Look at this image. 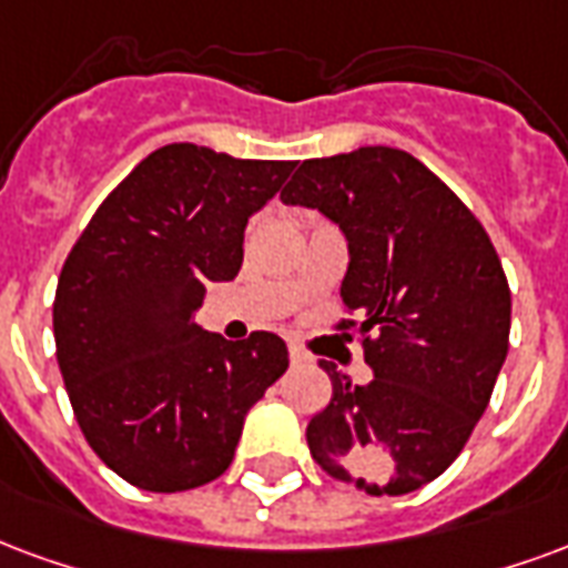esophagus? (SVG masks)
<instances>
[{"mask_svg": "<svg viewBox=\"0 0 568 568\" xmlns=\"http://www.w3.org/2000/svg\"><path fill=\"white\" fill-rule=\"evenodd\" d=\"M288 361H292V364H306V361H310V355H306L304 348L288 346Z\"/></svg>", "mask_w": 568, "mask_h": 568, "instance_id": "1", "label": "esophagus"}]
</instances>
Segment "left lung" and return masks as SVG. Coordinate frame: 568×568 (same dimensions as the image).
<instances>
[{"mask_svg":"<svg viewBox=\"0 0 568 568\" xmlns=\"http://www.w3.org/2000/svg\"><path fill=\"white\" fill-rule=\"evenodd\" d=\"M280 199L325 213L348 241L339 297L367 385L322 364L334 397L306 424L327 476L373 497L443 476L487 409L508 352L511 292L494 243L430 168L394 146L306 159Z\"/></svg>","mask_w":568,"mask_h":568,"instance_id":"8db88e82","label":"left lung"}]
</instances>
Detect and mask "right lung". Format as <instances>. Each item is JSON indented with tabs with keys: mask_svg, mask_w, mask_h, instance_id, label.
Returning a JSON list of instances; mask_svg holds the SVG:
<instances>
[{
	"mask_svg": "<svg viewBox=\"0 0 568 568\" xmlns=\"http://www.w3.org/2000/svg\"><path fill=\"white\" fill-rule=\"evenodd\" d=\"M295 162L159 146L113 189L62 264L53 337L71 409L129 485L192 490L234 460L243 418L288 367L271 331L195 325L204 285L243 264V231Z\"/></svg>",
	"mask_w": 568,
	"mask_h": 568,
	"instance_id": "1",
	"label": "right lung"
}]
</instances>
